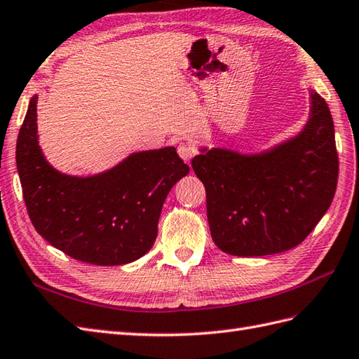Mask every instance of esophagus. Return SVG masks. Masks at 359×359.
Masks as SVG:
<instances>
[{
  "instance_id": "34e87169",
  "label": "esophagus",
  "mask_w": 359,
  "mask_h": 359,
  "mask_svg": "<svg viewBox=\"0 0 359 359\" xmlns=\"http://www.w3.org/2000/svg\"><path fill=\"white\" fill-rule=\"evenodd\" d=\"M177 153H179V156L180 158L185 161L187 163H189L191 162V159L194 158L196 156V147L192 145V144H188V142H182L179 147H177Z\"/></svg>"
}]
</instances>
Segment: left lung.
<instances>
[{"instance_id":"8db88e82","label":"left lung","mask_w":359,"mask_h":359,"mask_svg":"<svg viewBox=\"0 0 359 359\" xmlns=\"http://www.w3.org/2000/svg\"><path fill=\"white\" fill-rule=\"evenodd\" d=\"M191 165L206 189L210 235L233 256L287 252L314 231L332 203L338 182L334 121L311 90L302 133L261 154L201 150Z\"/></svg>"}]
</instances>
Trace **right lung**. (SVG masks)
<instances>
[{
    "mask_svg": "<svg viewBox=\"0 0 359 359\" xmlns=\"http://www.w3.org/2000/svg\"><path fill=\"white\" fill-rule=\"evenodd\" d=\"M30 100L16 142V167L27 212L41 236L71 258L123 265L149 252L163 201L189 172L174 147L133 153L115 168L72 177L45 161Z\"/></svg>",
    "mask_w": 359,
    "mask_h": 359,
    "instance_id": "obj_1",
    "label": "right lung"
}]
</instances>
